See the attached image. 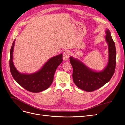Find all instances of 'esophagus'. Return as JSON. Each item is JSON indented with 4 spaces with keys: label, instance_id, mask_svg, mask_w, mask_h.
Here are the masks:
<instances>
[{
    "label": "esophagus",
    "instance_id": "obj_1",
    "mask_svg": "<svg viewBox=\"0 0 125 125\" xmlns=\"http://www.w3.org/2000/svg\"><path fill=\"white\" fill-rule=\"evenodd\" d=\"M70 55V53L68 51H65L64 52V53L63 54V60L64 61H67Z\"/></svg>",
    "mask_w": 125,
    "mask_h": 125
}]
</instances>
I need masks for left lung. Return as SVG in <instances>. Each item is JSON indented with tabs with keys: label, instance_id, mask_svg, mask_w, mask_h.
<instances>
[{
	"label": "left lung",
	"instance_id": "8db88e82",
	"mask_svg": "<svg viewBox=\"0 0 125 125\" xmlns=\"http://www.w3.org/2000/svg\"><path fill=\"white\" fill-rule=\"evenodd\" d=\"M106 41L108 46V61L107 66L100 71L93 70L77 59L70 57V63L73 68V78L80 89L92 92L102 87L112 77L115 69L116 52L115 43L109 29L105 30Z\"/></svg>",
	"mask_w": 125,
	"mask_h": 125
}]
</instances>
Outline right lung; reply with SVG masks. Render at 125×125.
<instances>
[{
  "mask_svg": "<svg viewBox=\"0 0 125 125\" xmlns=\"http://www.w3.org/2000/svg\"><path fill=\"white\" fill-rule=\"evenodd\" d=\"M15 40L10 51V68L15 80L23 88L31 92L38 93L45 90L54 80L56 69L63 61L62 54L51 58L38 71L32 74L21 73L15 67L13 63V51Z\"/></svg>",
  "mask_w": 125,
  "mask_h": 125,
  "instance_id": "add662e5",
  "label": "right lung"
}]
</instances>
